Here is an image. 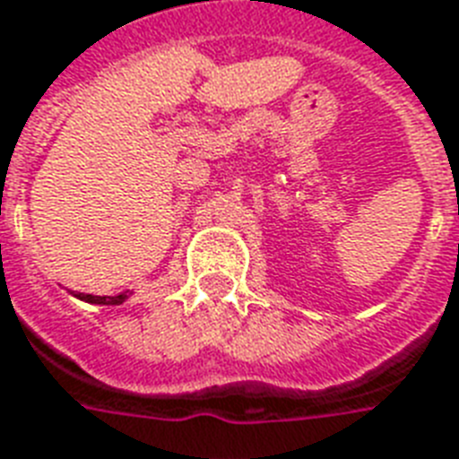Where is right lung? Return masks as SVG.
Segmentation results:
<instances>
[{"label":"right lung","mask_w":459,"mask_h":459,"mask_svg":"<svg viewBox=\"0 0 459 459\" xmlns=\"http://www.w3.org/2000/svg\"><path fill=\"white\" fill-rule=\"evenodd\" d=\"M133 293H121V295H111V298H107V295H85V293H74V298H78V300L82 302H90V305H124L128 298H131Z\"/></svg>","instance_id":"obj_1"}]
</instances>
